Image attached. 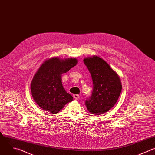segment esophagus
Returning <instances> with one entry per match:
<instances>
[{
    "label": "esophagus",
    "instance_id": "34e87169",
    "mask_svg": "<svg viewBox=\"0 0 155 155\" xmlns=\"http://www.w3.org/2000/svg\"><path fill=\"white\" fill-rule=\"evenodd\" d=\"M73 97H74V99H76V100H78V99L80 98V96H79V95L74 94V95H73Z\"/></svg>",
    "mask_w": 155,
    "mask_h": 155
}]
</instances>
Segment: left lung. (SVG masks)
Instances as JSON below:
<instances>
[{
	"mask_svg": "<svg viewBox=\"0 0 155 155\" xmlns=\"http://www.w3.org/2000/svg\"><path fill=\"white\" fill-rule=\"evenodd\" d=\"M91 76L93 90L85 101L88 110L101 115L108 112L117 103L121 91V82L117 73L103 58L94 55L84 59Z\"/></svg>",
	"mask_w": 155,
	"mask_h": 155,
	"instance_id": "obj_1",
	"label": "left lung"
}]
</instances>
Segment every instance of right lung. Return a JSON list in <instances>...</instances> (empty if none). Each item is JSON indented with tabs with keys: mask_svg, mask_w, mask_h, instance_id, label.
Masks as SVG:
<instances>
[{
	"mask_svg": "<svg viewBox=\"0 0 155 155\" xmlns=\"http://www.w3.org/2000/svg\"><path fill=\"white\" fill-rule=\"evenodd\" d=\"M78 64L75 58L60 59L52 57L44 61L31 82L32 95L42 109L57 114L69 102L73 97L62 85L61 76Z\"/></svg>",
	"mask_w": 155,
	"mask_h": 155,
	"instance_id": "obj_1",
	"label": "right lung"
}]
</instances>
